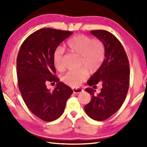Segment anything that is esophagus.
<instances>
[{"mask_svg": "<svg viewBox=\"0 0 147 147\" xmlns=\"http://www.w3.org/2000/svg\"><path fill=\"white\" fill-rule=\"evenodd\" d=\"M73 90L74 93H81V92H82L83 91V90L82 89V88H73Z\"/></svg>", "mask_w": 147, "mask_h": 147, "instance_id": "34e87169", "label": "esophagus"}]
</instances>
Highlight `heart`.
Returning a JSON list of instances; mask_svg holds the SVG:
<instances>
[{"instance_id": "obj_1", "label": "heart", "mask_w": 147, "mask_h": 147, "mask_svg": "<svg viewBox=\"0 0 147 147\" xmlns=\"http://www.w3.org/2000/svg\"><path fill=\"white\" fill-rule=\"evenodd\" d=\"M66 47L70 52L80 57V65L83 68L77 71H70L62 77L65 85L73 88L79 86L87 79L88 71L95 73L101 67L105 59V50L100 40L93 39L85 35H77L69 39ZM64 51L57 47L53 53V62L57 69H64Z\"/></svg>"}]
</instances>
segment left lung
Instances as JSON below:
<instances>
[{
	"instance_id": "1",
	"label": "left lung",
	"mask_w": 147,
	"mask_h": 147,
	"mask_svg": "<svg viewBox=\"0 0 147 147\" xmlns=\"http://www.w3.org/2000/svg\"><path fill=\"white\" fill-rule=\"evenodd\" d=\"M92 35L100 40L105 46V59L101 67L90 77L88 85L93 88L102 84L101 92L87 88L92 99L85 105V111L96 121H104L115 114L123 105L129 85V65L126 52L113 34L105 30H92Z\"/></svg>"
}]
</instances>
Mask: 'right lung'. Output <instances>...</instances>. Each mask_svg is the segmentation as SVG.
<instances>
[{
    "label": "right lung",
    "instance_id": "right-lung-1",
    "mask_svg": "<svg viewBox=\"0 0 147 147\" xmlns=\"http://www.w3.org/2000/svg\"><path fill=\"white\" fill-rule=\"evenodd\" d=\"M73 34L69 31L42 28L28 37L17 57L19 89L28 108L45 121L57 119L63 113L68 98L73 93L60 82L53 62V53L60 43ZM47 81L55 82L53 91L46 88Z\"/></svg>",
    "mask_w": 147,
    "mask_h": 147
}]
</instances>
